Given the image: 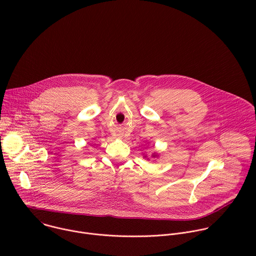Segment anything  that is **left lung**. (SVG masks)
<instances>
[{"label":"left lung","instance_id":"1","mask_svg":"<svg viewBox=\"0 0 256 256\" xmlns=\"http://www.w3.org/2000/svg\"><path fill=\"white\" fill-rule=\"evenodd\" d=\"M158 156H159V155H158L157 153H153V154H152V158H156V157H158ZM144 158H147V155L144 156ZM147 159L149 160V158H147Z\"/></svg>","mask_w":256,"mask_h":256}]
</instances>
